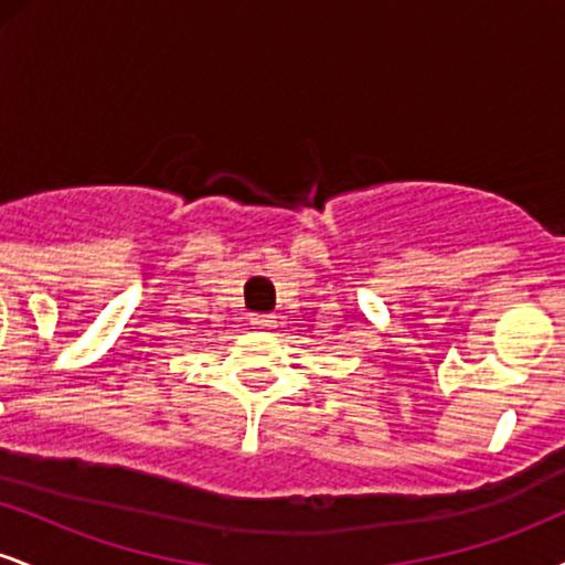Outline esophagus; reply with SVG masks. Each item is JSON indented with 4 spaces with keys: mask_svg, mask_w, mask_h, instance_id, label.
<instances>
[{
    "mask_svg": "<svg viewBox=\"0 0 565 565\" xmlns=\"http://www.w3.org/2000/svg\"><path fill=\"white\" fill-rule=\"evenodd\" d=\"M252 323H255L257 329H270L274 327V316H255V319H252Z\"/></svg>",
    "mask_w": 565,
    "mask_h": 565,
    "instance_id": "obj_1",
    "label": "esophagus"
}]
</instances>
